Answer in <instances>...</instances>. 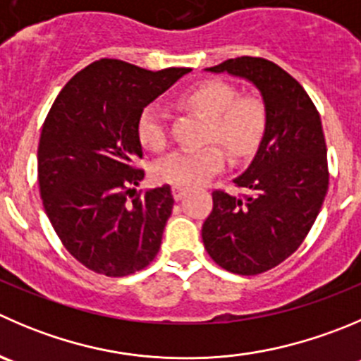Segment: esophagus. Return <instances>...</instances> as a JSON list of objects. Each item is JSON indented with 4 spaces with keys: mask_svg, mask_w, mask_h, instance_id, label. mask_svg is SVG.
Listing matches in <instances>:
<instances>
[{
    "mask_svg": "<svg viewBox=\"0 0 361 361\" xmlns=\"http://www.w3.org/2000/svg\"><path fill=\"white\" fill-rule=\"evenodd\" d=\"M171 192H173V197L176 199V201H180L181 197H185V194H187V192H188V188L180 187V185H173Z\"/></svg>",
    "mask_w": 361,
    "mask_h": 361,
    "instance_id": "1",
    "label": "esophagus"
}]
</instances>
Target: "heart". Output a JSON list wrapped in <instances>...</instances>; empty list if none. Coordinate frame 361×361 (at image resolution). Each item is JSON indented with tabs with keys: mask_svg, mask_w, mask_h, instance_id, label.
Returning a JSON list of instances; mask_svg holds the SVG:
<instances>
[{
	"mask_svg": "<svg viewBox=\"0 0 361 361\" xmlns=\"http://www.w3.org/2000/svg\"><path fill=\"white\" fill-rule=\"evenodd\" d=\"M178 106L204 118L206 148L178 152L160 160L153 169L157 180L180 187H195L219 174L226 155L241 162L254 155L268 128V107L257 95H238V90L222 79H204L192 84L176 97ZM135 135L142 148L160 153L167 148L169 130L160 107L148 106L135 123ZM215 144L223 149L220 150Z\"/></svg>",
	"mask_w": 361,
	"mask_h": 361,
	"instance_id": "obj_1",
	"label": "heart"
}]
</instances>
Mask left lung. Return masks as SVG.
I'll return each instance as SVG.
<instances>
[{"label":"left lung","instance_id":"obj_1","mask_svg":"<svg viewBox=\"0 0 361 361\" xmlns=\"http://www.w3.org/2000/svg\"><path fill=\"white\" fill-rule=\"evenodd\" d=\"M254 82L268 107V128L250 167L234 180L245 194L213 190L202 224L209 257L231 274L257 275L295 254L328 192L319 113L302 84L264 58L227 59L208 68Z\"/></svg>","mask_w":361,"mask_h":361}]
</instances>
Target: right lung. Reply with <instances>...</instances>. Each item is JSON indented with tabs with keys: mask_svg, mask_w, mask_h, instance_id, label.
Masks as SVG:
<instances>
[{
	"mask_svg": "<svg viewBox=\"0 0 361 361\" xmlns=\"http://www.w3.org/2000/svg\"><path fill=\"white\" fill-rule=\"evenodd\" d=\"M190 68L159 72L102 58L56 97L38 142V187L63 247L87 269L125 277L159 254L173 212L169 185L135 192L145 178L135 123Z\"/></svg>",
	"mask_w": 361,
	"mask_h": 361,
	"instance_id": "add662e5",
	"label": "right lung"
}]
</instances>
